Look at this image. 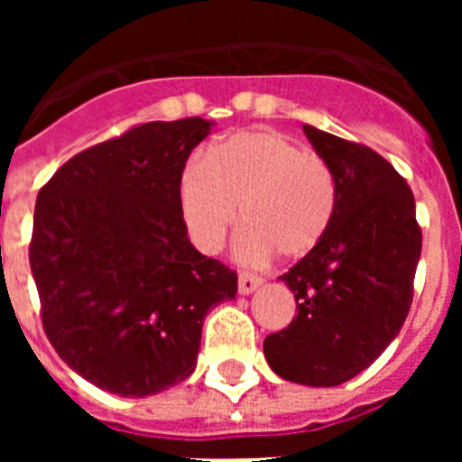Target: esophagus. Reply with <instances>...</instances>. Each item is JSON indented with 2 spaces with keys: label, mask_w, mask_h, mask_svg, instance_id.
Segmentation results:
<instances>
[{
  "label": "esophagus",
  "mask_w": 462,
  "mask_h": 462,
  "mask_svg": "<svg viewBox=\"0 0 462 462\" xmlns=\"http://www.w3.org/2000/svg\"><path fill=\"white\" fill-rule=\"evenodd\" d=\"M261 277L254 273H240L238 275V291L240 293H252L261 287Z\"/></svg>",
  "instance_id": "34e87169"
}]
</instances>
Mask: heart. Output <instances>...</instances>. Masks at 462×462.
<instances>
[{
  "instance_id": "heart-1",
  "label": "heart",
  "mask_w": 462,
  "mask_h": 462,
  "mask_svg": "<svg viewBox=\"0 0 462 462\" xmlns=\"http://www.w3.org/2000/svg\"><path fill=\"white\" fill-rule=\"evenodd\" d=\"M180 215L191 243L206 254L224 247L243 215L238 252L263 261L277 252L303 259L330 231L337 180L321 154L273 129L240 132L196 154L180 175Z\"/></svg>"
}]
</instances>
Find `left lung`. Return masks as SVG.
<instances>
[{"label":"left lung","instance_id":"obj_1","mask_svg":"<svg viewBox=\"0 0 462 462\" xmlns=\"http://www.w3.org/2000/svg\"><path fill=\"white\" fill-rule=\"evenodd\" d=\"M337 180V210L321 245L280 277L296 317L263 340L273 373L337 386L365 370L400 333L414 296L421 226L414 194L368 145L303 125Z\"/></svg>","mask_w":462,"mask_h":462}]
</instances>
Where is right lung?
Returning <instances> with one entry per match:
<instances>
[{
	"label": "right lung",
	"instance_id": "right-lung-1",
	"mask_svg": "<svg viewBox=\"0 0 462 462\" xmlns=\"http://www.w3.org/2000/svg\"><path fill=\"white\" fill-rule=\"evenodd\" d=\"M210 122H145L57 169L34 208L30 266L48 340L69 368L145 398L196 368L212 305L238 275L196 252L180 175Z\"/></svg>",
	"mask_w": 462,
	"mask_h": 462
}]
</instances>
